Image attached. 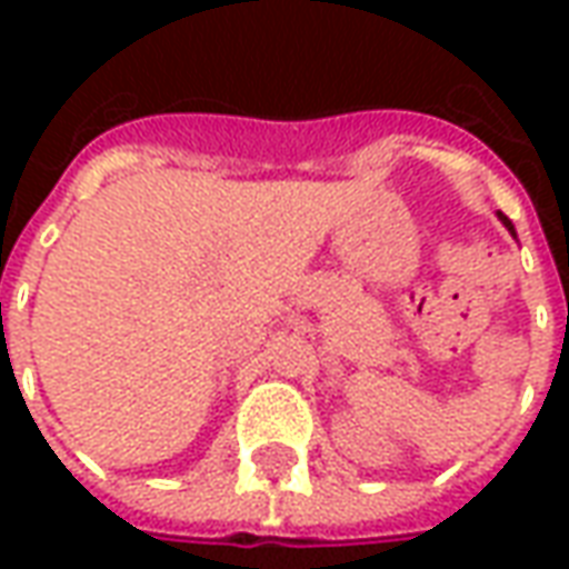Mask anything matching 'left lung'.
Listing matches in <instances>:
<instances>
[{
    "label": "left lung",
    "instance_id": "obj_1",
    "mask_svg": "<svg viewBox=\"0 0 569 569\" xmlns=\"http://www.w3.org/2000/svg\"><path fill=\"white\" fill-rule=\"evenodd\" d=\"M497 216H500V222H502V224H506V228H509V234H512V237H515V224H512V222H509V219H506V216H502V212H497Z\"/></svg>",
    "mask_w": 569,
    "mask_h": 569
}]
</instances>
